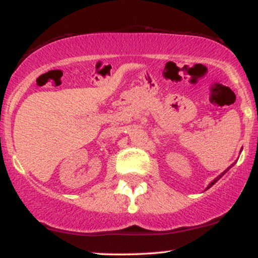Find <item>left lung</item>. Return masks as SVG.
Wrapping results in <instances>:
<instances>
[{"label": "left lung", "instance_id": "obj_1", "mask_svg": "<svg viewBox=\"0 0 258 258\" xmlns=\"http://www.w3.org/2000/svg\"><path fill=\"white\" fill-rule=\"evenodd\" d=\"M230 167H231V166H230ZM230 167H228L226 171H224V172H222V173L220 174V176H219V177H217V178H215V179H214V180H213V182H212L211 184H209V185H208V187H207V189H209V187H211V186H213V185H214V184H215V183H217V182H218V180H219V179H220V178H221L222 176H224V174H225V173H226L228 170H230Z\"/></svg>", "mask_w": 258, "mask_h": 258}]
</instances>
